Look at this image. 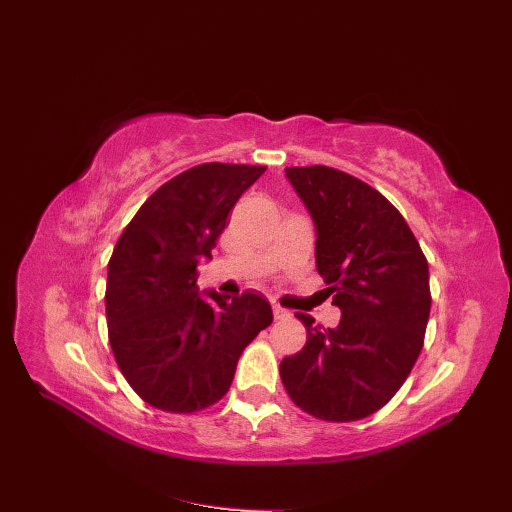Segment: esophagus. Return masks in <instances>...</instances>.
<instances>
[{
	"instance_id": "1",
	"label": "esophagus",
	"mask_w": 512,
	"mask_h": 512,
	"mask_svg": "<svg viewBox=\"0 0 512 512\" xmlns=\"http://www.w3.org/2000/svg\"><path fill=\"white\" fill-rule=\"evenodd\" d=\"M272 312H274V318H276V320H287V318L291 316V312H289V310H285V308L278 306V304H274V306H272Z\"/></svg>"
}]
</instances>
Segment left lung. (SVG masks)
<instances>
[{"label":"left lung","instance_id":"8db88e82","mask_svg":"<svg viewBox=\"0 0 512 512\" xmlns=\"http://www.w3.org/2000/svg\"><path fill=\"white\" fill-rule=\"evenodd\" d=\"M316 232V270L342 310L339 325L308 329L280 377L297 407L325 422L382 409L407 380L430 316L428 261L407 221L373 187L329 166L285 168Z\"/></svg>","mask_w":512,"mask_h":512}]
</instances>
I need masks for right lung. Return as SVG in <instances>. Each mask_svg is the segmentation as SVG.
Wrapping results in <instances>:
<instances>
[{
    "mask_svg": "<svg viewBox=\"0 0 512 512\" xmlns=\"http://www.w3.org/2000/svg\"><path fill=\"white\" fill-rule=\"evenodd\" d=\"M266 166L200 164L151 194L107 266L109 344L126 382L162 411L192 413L230 390L238 358L272 323L259 293L200 291L196 268Z\"/></svg>",
    "mask_w": 512,
    "mask_h": 512,
    "instance_id": "add662e5",
    "label": "right lung"
}]
</instances>
